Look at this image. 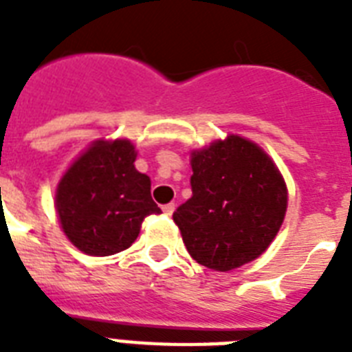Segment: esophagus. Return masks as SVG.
Returning <instances> with one entry per match:
<instances>
[{"label":"esophagus","instance_id":"obj_1","mask_svg":"<svg viewBox=\"0 0 352 352\" xmlns=\"http://www.w3.org/2000/svg\"><path fill=\"white\" fill-rule=\"evenodd\" d=\"M175 206H177L175 203L164 204V206H162V212H164L166 215H171V214H173V212H175Z\"/></svg>","mask_w":352,"mask_h":352}]
</instances>
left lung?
I'll use <instances>...</instances> for the list:
<instances>
[{"mask_svg": "<svg viewBox=\"0 0 352 352\" xmlns=\"http://www.w3.org/2000/svg\"><path fill=\"white\" fill-rule=\"evenodd\" d=\"M192 170V197L173 212L190 256L221 272L261 256L287 210V186L270 157L230 135L193 151Z\"/></svg>", "mask_w": 352, "mask_h": 352, "instance_id": "8db88e82", "label": "left lung"}]
</instances>
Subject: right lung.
<instances>
[{
    "instance_id": "add662e5",
    "label": "right lung",
    "mask_w": 352,
    "mask_h": 352,
    "mask_svg": "<svg viewBox=\"0 0 352 352\" xmlns=\"http://www.w3.org/2000/svg\"><path fill=\"white\" fill-rule=\"evenodd\" d=\"M129 140H98L62 177L56 190L60 223L71 243L89 256H111L137 239L146 215L160 214L151 181L135 170Z\"/></svg>"
}]
</instances>
